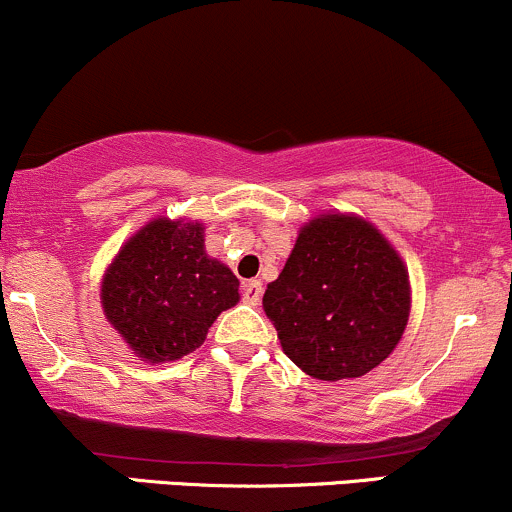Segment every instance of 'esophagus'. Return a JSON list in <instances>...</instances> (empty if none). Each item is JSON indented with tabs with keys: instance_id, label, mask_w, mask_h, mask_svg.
<instances>
[{
	"instance_id": "34e87169",
	"label": "esophagus",
	"mask_w": 512,
	"mask_h": 512,
	"mask_svg": "<svg viewBox=\"0 0 512 512\" xmlns=\"http://www.w3.org/2000/svg\"><path fill=\"white\" fill-rule=\"evenodd\" d=\"M241 293H244L246 305H258V302H261V295H263L261 280H246V283L241 285Z\"/></svg>"
}]
</instances>
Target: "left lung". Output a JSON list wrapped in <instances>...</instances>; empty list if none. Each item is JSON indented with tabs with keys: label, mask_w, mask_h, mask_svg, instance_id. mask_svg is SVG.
I'll use <instances>...</instances> for the list:
<instances>
[{
	"label": "left lung",
	"mask_w": 512,
	"mask_h": 512,
	"mask_svg": "<svg viewBox=\"0 0 512 512\" xmlns=\"http://www.w3.org/2000/svg\"><path fill=\"white\" fill-rule=\"evenodd\" d=\"M263 310L295 366L320 381L359 378L388 359L410 315L393 246L359 217L322 214L295 241Z\"/></svg>",
	"instance_id": "left-lung-1"
}]
</instances>
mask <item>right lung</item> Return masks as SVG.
Segmentation results:
<instances>
[{"label": "right lung", "mask_w": 512, "mask_h": 512, "mask_svg": "<svg viewBox=\"0 0 512 512\" xmlns=\"http://www.w3.org/2000/svg\"><path fill=\"white\" fill-rule=\"evenodd\" d=\"M236 302L239 280L205 254L197 222L146 224L119 251L102 285L107 320L148 361L195 351L219 312Z\"/></svg>", "instance_id": "1"}]
</instances>
